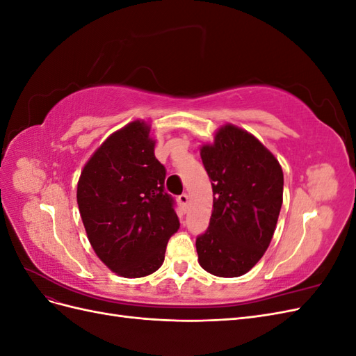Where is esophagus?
<instances>
[{"mask_svg":"<svg viewBox=\"0 0 356 356\" xmlns=\"http://www.w3.org/2000/svg\"><path fill=\"white\" fill-rule=\"evenodd\" d=\"M178 200L181 203L182 209L187 211V208H188V195H187V193H182V195L178 197Z\"/></svg>","mask_w":356,"mask_h":356,"instance_id":"esophagus-1","label":"esophagus"}]
</instances>
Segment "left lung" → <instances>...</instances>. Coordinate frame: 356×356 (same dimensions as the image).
<instances>
[{"mask_svg": "<svg viewBox=\"0 0 356 356\" xmlns=\"http://www.w3.org/2000/svg\"><path fill=\"white\" fill-rule=\"evenodd\" d=\"M212 181L213 211L199 234V264L220 277L250 272L263 257L282 207L284 174L275 156L255 136L233 124L200 149Z\"/></svg>", "mask_w": 356, "mask_h": 356, "instance_id": "1", "label": "left lung"}]
</instances>
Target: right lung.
<instances>
[{"label": "right lung", "instance_id": "obj_1", "mask_svg": "<svg viewBox=\"0 0 356 356\" xmlns=\"http://www.w3.org/2000/svg\"><path fill=\"white\" fill-rule=\"evenodd\" d=\"M165 179L149 127L139 120L106 138L86 163L80 215L96 255L117 275L143 277L163 264L168 241L179 229Z\"/></svg>", "mask_w": 356, "mask_h": 356}]
</instances>
